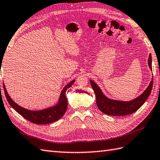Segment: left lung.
I'll return each instance as SVG.
<instances>
[{
	"label": "left lung",
	"instance_id": "8db88e82",
	"mask_svg": "<svg viewBox=\"0 0 160 160\" xmlns=\"http://www.w3.org/2000/svg\"><path fill=\"white\" fill-rule=\"evenodd\" d=\"M148 65L150 69H152V58L149 54L148 58ZM91 85L93 89L96 96V103L98 108L103 113L111 115V116H124L130 114L138 110L150 95L153 87V78H152L151 82L142 94L138 98L131 101H120V100L110 99L103 93L101 88L95 82L90 80Z\"/></svg>",
	"mask_w": 160,
	"mask_h": 160
}]
</instances>
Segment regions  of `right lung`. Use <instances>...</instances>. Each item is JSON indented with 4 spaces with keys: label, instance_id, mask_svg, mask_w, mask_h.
<instances>
[{
    "label": "right lung",
    "instance_id": "add662e5",
    "mask_svg": "<svg viewBox=\"0 0 160 160\" xmlns=\"http://www.w3.org/2000/svg\"><path fill=\"white\" fill-rule=\"evenodd\" d=\"M74 82H75V80H73L63 88L57 104L40 110H28L19 106L11 98L8 92H7L5 84H3V88H4L5 94L7 101H8L10 106L18 113H19L21 116L27 120L33 122V123L43 125L57 121L64 115L67 108H68V99H67L65 95L66 91L72 86Z\"/></svg>",
    "mask_w": 160,
    "mask_h": 160
}]
</instances>
